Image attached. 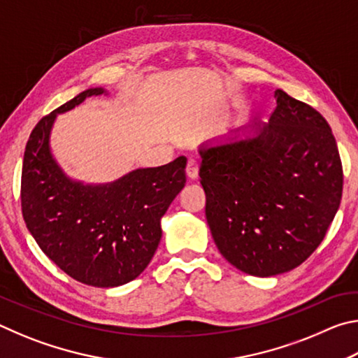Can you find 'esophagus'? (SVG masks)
I'll return each mask as SVG.
<instances>
[{"label":"esophagus","mask_w":358,"mask_h":358,"mask_svg":"<svg viewBox=\"0 0 358 358\" xmlns=\"http://www.w3.org/2000/svg\"><path fill=\"white\" fill-rule=\"evenodd\" d=\"M186 175L191 180H196L199 177V161L197 159H189V161H187Z\"/></svg>","instance_id":"34e87169"}]
</instances>
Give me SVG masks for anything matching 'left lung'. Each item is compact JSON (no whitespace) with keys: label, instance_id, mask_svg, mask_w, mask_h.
Returning <instances> with one entry per match:
<instances>
[{"label":"left lung","instance_id":"8db88e82","mask_svg":"<svg viewBox=\"0 0 358 358\" xmlns=\"http://www.w3.org/2000/svg\"><path fill=\"white\" fill-rule=\"evenodd\" d=\"M256 136L202 148L205 215L217 250L252 276H275L316 251L343 196V164L327 120L276 90Z\"/></svg>","mask_w":358,"mask_h":358}]
</instances>
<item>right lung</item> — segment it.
<instances>
[{
    "label": "right lung",
    "instance_id": "obj_1",
    "mask_svg": "<svg viewBox=\"0 0 358 358\" xmlns=\"http://www.w3.org/2000/svg\"><path fill=\"white\" fill-rule=\"evenodd\" d=\"M92 88L39 120L28 138L22 167V215L42 252L76 281L117 287L142 273L159 245L161 217L186 183V157L161 167L137 169L110 185L69 180L48 148L57 113Z\"/></svg>",
    "mask_w": 358,
    "mask_h": 358
}]
</instances>
